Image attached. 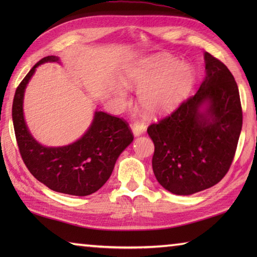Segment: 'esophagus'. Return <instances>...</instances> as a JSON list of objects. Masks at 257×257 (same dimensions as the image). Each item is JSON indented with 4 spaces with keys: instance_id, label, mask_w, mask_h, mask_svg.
<instances>
[{
    "instance_id": "obj_1",
    "label": "esophagus",
    "mask_w": 257,
    "mask_h": 257,
    "mask_svg": "<svg viewBox=\"0 0 257 257\" xmlns=\"http://www.w3.org/2000/svg\"><path fill=\"white\" fill-rule=\"evenodd\" d=\"M133 133L135 136H141L142 134H144L146 132V124L143 121H136L133 124Z\"/></svg>"
}]
</instances>
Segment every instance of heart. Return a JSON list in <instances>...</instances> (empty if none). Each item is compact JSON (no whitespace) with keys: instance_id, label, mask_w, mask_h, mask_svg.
<instances>
[{"instance_id":"heart-1","label":"heart","mask_w":257,"mask_h":257,"mask_svg":"<svg viewBox=\"0 0 257 257\" xmlns=\"http://www.w3.org/2000/svg\"><path fill=\"white\" fill-rule=\"evenodd\" d=\"M124 82L141 89L138 101L149 114H162L179 105L195 84V71L188 63L168 55L141 60L124 72ZM120 97L124 90L118 89Z\"/></svg>"}]
</instances>
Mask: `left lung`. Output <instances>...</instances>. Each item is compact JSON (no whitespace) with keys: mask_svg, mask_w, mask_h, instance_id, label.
Instances as JSON below:
<instances>
[{"mask_svg":"<svg viewBox=\"0 0 257 257\" xmlns=\"http://www.w3.org/2000/svg\"><path fill=\"white\" fill-rule=\"evenodd\" d=\"M205 58L206 76L196 94L147 128L160 185L176 195H191L227 175L242 127L237 82L219 59Z\"/></svg>","mask_w":257,"mask_h":257,"instance_id":"obj_1","label":"left lung"}]
</instances>
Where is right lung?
<instances>
[{"mask_svg": "<svg viewBox=\"0 0 257 257\" xmlns=\"http://www.w3.org/2000/svg\"><path fill=\"white\" fill-rule=\"evenodd\" d=\"M56 62L50 55L35 64L17 87L12 120L17 144L24 163L38 181L50 189L75 196H87L105 184L116 159L133 142L127 121L108 113L95 112L93 123L77 142L63 147H44L28 132L23 112L25 88L36 68L44 62Z\"/></svg>", "mask_w": 257, "mask_h": 257, "instance_id": "1", "label": "right lung"}]
</instances>
